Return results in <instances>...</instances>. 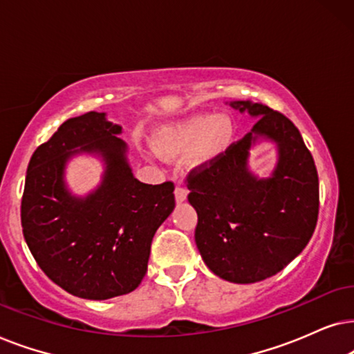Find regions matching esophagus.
<instances>
[{"label": "esophagus", "mask_w": 354, "mask_h": 354, "mask_svg": "<svg viewBox=\"0 0 354 354\" xmlns=\"http://www.w3.org/2000/svg\"><path fill=\"white\" fill-rule=\"evenodd\" d=\"M187 197V189L185 186H176V189H174V199H176L178 204H181V202H185Z\"/></svg>", "instance_id": "obj_1"}]
</instances>
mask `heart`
Segmentation results:
<instances>
[{"label":"heart","mask_w":354,"mask_h":354,"mask_svg":"<svg viewBox=\"0 0 354 354\" xmlns=\"http://www.w3.org/2000/svg\"><path fill=\"white\" fill-rule=\"evenodd\" d=\"M236 138V124L228 115L192 113L157 126L152 133L153 152L167 160L187 153L192 168H205L228 152Z\"/></svg>","instance_id":"b5f03b06"}]
</instances>
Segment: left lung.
Listing matches in <instances>:
<instances>
[{"mask_svg": "<svg viewBox=\"0 0 354 354\" xmlns=\"http://www.w3.org/2000/svg\"><path fill=\"white\" fill-rule=\"evenodd\" d=\"M257 120L223 157L189 174L187 201L197 212L196 244L205 266L232 283L275 275L303 252L319 214V178L313 155L288 118L262 103L230 102ZM276 147L268 175L250 169V152Z\"/></svg>", "mask_w": 354, "mask_h": 354, "instance_id": "8db88e82", "label": "left lung"}]
</instances>
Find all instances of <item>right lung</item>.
Returning a JSON list of instances; mask_svg holds the SVG:
<instances>
[{"label":"right lung","mask_w":354,"mask_h":354,"mask_svg":"<svg viewBox=\"0 0 354 354\" xmlns=\"http://www.w3.org/2000/svg\"><path fill=\"white\" fill-rule=\"evenodd\" d=\"M120 124L88 111L59 126L32 155L21 221L32 256L51 281L84 299L128 295L142 281L150 244L174 210L173 183L145 185L134 176ZM102 163L101 183L74 195L65 181L71 159Z\"/></svg>","instance_id":"obj_1"}]
</instances>
